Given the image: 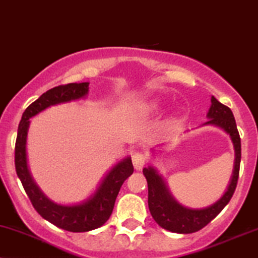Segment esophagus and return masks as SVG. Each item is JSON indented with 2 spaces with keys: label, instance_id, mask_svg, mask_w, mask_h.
Listing matches in <instances>:
<instances>
[{
  "label": "esophagus",
  "instance_id": "obj_1",
  "mask_svg": "<svg viewBox=\"0 0 258 258\" xmlns=\"http://www.w3.org/2000/svg\"><path fill=\"white\" fill-rule=\"evenodd\" d=\"M132 160H133V164H134V168L136 169V170H141V169L144 168V165L146 164L147 157L144 152H135V153H133Z\"/></svg>",
  "mask_w": 258,
  "mask_h": 258
}]
</instances>
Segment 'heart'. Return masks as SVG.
<instances>
[{
    "label": "heart",
    "mask_w": 258,
    "mask_h": 258,
    "mask_svg": "<svg viewBox=\"0 0 258 258\" xmlns=\"http://www.w3.org/2000/svg\"><path fill=\"white\" fill-rule=\"evenodd\" d=\"M157 110H158V104H157V102H151V104L145 105L144 107L141 108V111L145 112V113H148V112H154Z\"/></svg>",
    "instance_id": "heart-1"
}]
</instances>
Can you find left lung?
<instances>
[{
	"label": "left lung",
	"instance_id": "obj_1",
	"mask_svg": "<svg viewBox=\"0 0 258 258\" xmlns=\"http://www.w3.org/2000/svg\"><path fill=\"white\" fill-rule=\"evenodd\" d=\"M207 117L208 122L204 125H216L223 129L231 136L233 146H234L235 159L234 170L231 178V182L227 190L221 198L210 207L203 209H189L181 205L175 201L170 190L166 186L165 181L158 174V171L152 166L144 169V175L148 184V208L151 215L162 228L180 234H189L198 232L209 222H211L219 215L222 209L228 204L234 193L238 183L239 169H240L241 158V144L240 136L235 124L234 116L231 108L227 107L216 98H211V106Z\"/></svg>",
	"mask_w": 258,
	"mask_h": 258
}]
</instances>
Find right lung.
I'll return each mask as SVG.
<instances>
[{"mask_svg":"<svg viewBox=\"0 0 258 258\" xmlns=\"http://www.w3.org/2000/svg\"><path fill=\"white\" fill-rule=\"evenodd\" d=\"M88 90L89 83L83 82L51 88L42 94L23 113L15 141V170L35 210L54 226L75 233L93 231L110 219L120 187L134 171L132 158L126 157L118 162L107 172L94 195L86 201L76 205H61L47 198L33 181L27 168L26 138L30 118L50 106L86 98Z\"/></svg>","mask_w":258,"mask_h":258,"instance_id":"1","label":"right lung"}]
</instances>
